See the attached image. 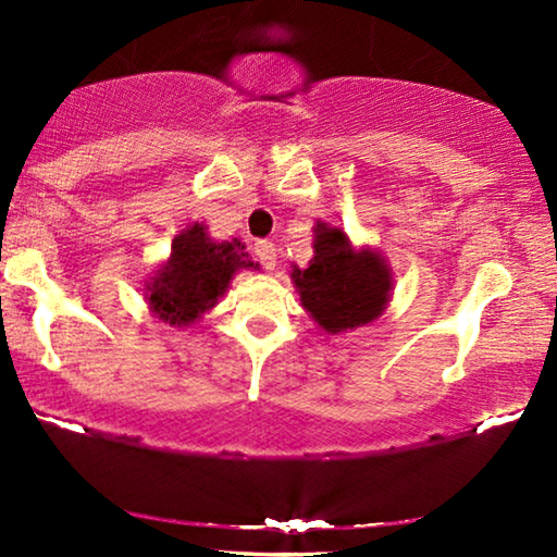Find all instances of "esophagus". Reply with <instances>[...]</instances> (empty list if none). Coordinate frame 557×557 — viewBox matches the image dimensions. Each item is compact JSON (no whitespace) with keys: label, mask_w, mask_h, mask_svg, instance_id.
Here are the masks:
<instances>
[{"label":"esophagus","mask_w":557,"mask_h":557,"mask_svg":"<svg viewBox=\"0 0 557 557\" xmlns=\"http://www.w3.org/2000/svg\"><path fill=\"white\" fill-rule=\"evenodd\" d=\"M253 253H256V258H258V263H261L265 271L276 269V246H273V243H269V240H258L256 248H253Z\"/></svg>","instance_id":"esophagus-1"}]
</instances>
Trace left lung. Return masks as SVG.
<instances>
[{"label":"left lung","instance_id":"8db88e82","mask_svg":"<svg viewBox=\"0 0 557 557\" xmlns=\"http://www.w3.org/2000/svg\"><path fill=\"white\" fill-rule=\"evenodd\" d=\"M311 248L307 269L294 263L288 276L319 330L342 334L375 322L393 299L385 256L370 246H352L349 235L330 223L314 225Z\"/></svg>","mask_w":557,"mask_h":557}]
</instances>
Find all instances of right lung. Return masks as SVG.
Returning <instances> with one entry per match:
<instances>
[{"mask_svg": "<svg viewBox=\"0 0 557 557\" xmlns=\"http://www.w3.org/2000/svg\"><path fill=\"white\" fill-rule=\"evenodd\" d=\"M256 265L240 238L212 240L208 225L193 223L174 235L170 258L144 284V299L162 322L189 326L223 299L235 273Z\"/></svg>", "mask_w": 557, "mask_h": 557, "instance_id": "1", "label": "right lung"}]
</instances>
